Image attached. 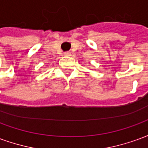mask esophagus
Wrapping results in <instances>:
<instances>
[{
    "mask_svg": "<svg viewBox=\"0 0 148 148\" xmlns=\"http://www.w3.org/2000/svg\"><path fill=\"white\" fill-rule=\"evenodd\" d=\"M70 54H71V52L70 51H65L63 55H66V56H68V55H70Z\"/></svg>",
    "mask_w": 148,
    "mask_h": 148,
    "instance_id": "34e87169",
    "label": "esophagus"
}]
</instances>
